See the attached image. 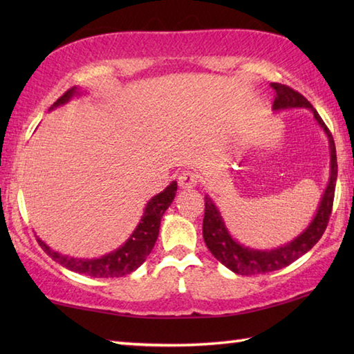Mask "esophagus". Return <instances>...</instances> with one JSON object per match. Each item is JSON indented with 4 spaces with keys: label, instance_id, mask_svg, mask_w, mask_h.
I'll return each mask as SVG.
<instances>
[{
    "label": "esophagus",
    "instance_id": "1",
    "mask_svg": "<svg viewBox=\"0 0 354 354\" xmlns=\"http://www.w3.org/2000/svg\"><path fill=\"white\" fill-rule=\"evenodd\" d=\"M178 183H179V187L184 190H189V189L195 187L196 183H198V178H196L194 171H184L179 175Z\"/></svg>",
    "mask_w": 354,
    "mask_h": 354
}]
</instances>
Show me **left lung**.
Returning a JSON list of instances; mask_svg holds the SVG:
<instances>
[{
	"mask_svg": "<svg viewBox=\"0 0 354 354\" xmlns=\"http://www.w3.org/2000/svg\"><path fill=\"white\" fill-rule=\"evenodd\" d=\"M272 88L274 91V101L272 106L273 112L290 109H309L313 112L314 118L317 120V123H319V127L323 129V133H325L328 139L329 179L310 223L297 237H293L292 241L272 250L251 248L237 242L231 236V232L227 231L225 220L221 217V212L215 206L211 196H205L206 209L205 218H203V237H205L206 247L214 254L215 259L220 261L225 267L237 274H257L279 270V268L287 267L289 263L295 262L298 257L306 254L320 241L323 232H325L333 209L335 179H337V156H335V145L331 133H329L326 124L323 123L319 112L314 109L313 104L303 95H299L293 88L278 82H273Z\"/></svg>",
	"mask_w": 354,
	"mask_h": 354,
	"instance_id": "1",
	"label": "left lung"
}]
</instances>
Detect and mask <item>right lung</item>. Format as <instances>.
I'll use <instances>...</instances> for the list:
<instances>
[{
  "mask_svg": "<svg viewBox=\"0 0 354 354\" xmlns=\"http://www.w3.org/2000/svg\"><path fill=\"white\" fill-rule=\"evenodd\" d=\"M81 95H84L82 88L71 87L70 91L65 92L62 97L50 107V111L68 103L70 100L81 97ZM176 189L178 183L171 181L170 185H167L160 194L154 195L151 200H148L145 209H143V215L140 217L139 223L134 227L133 234L124 241L123 245H120L118 248L107 254L93 257V259H84V257H75L59 253V251L48 247L40 237H37V242L40 247L45 250V253L53 257V261L59 262L62 267L68 268L71 272L86 274V277L92 278L124 277V274L137 270V268L145 262L147 256L151 253V250L159 236L160 218H162V215L165 214L167 209H169L173 200H175Z\"/></svg>",
  "mask_w": 354,
  "mask_h": 354,
  "instance_id": "add662e5",
  "label": "right lung"
}]
</instances>
